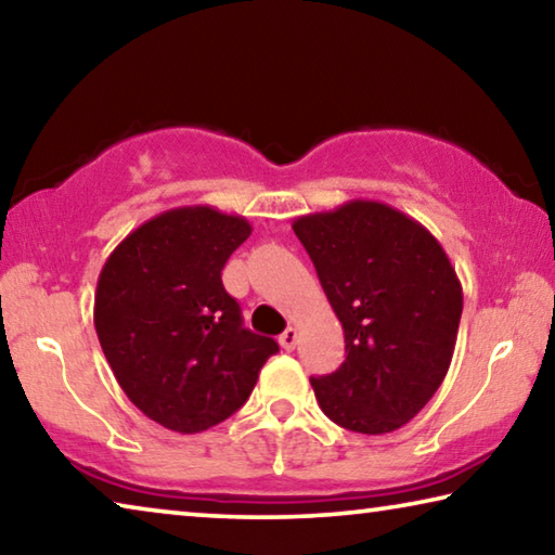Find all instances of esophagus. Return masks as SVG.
I'll use <instances>...</instances> for the list:
<instances>
[{
  "instance_id": "esophagus-1",
  "label": "esophagus",
  "mask_w": 555,
  "mask_h": 555,
  "mask_svg": "<svg viewBox=\"0 0 555 555\" xmlns=\"http://www.w3.org/2000/svg\"><path fill=\"white\" fill-rule=\"evenodd\" d=\"M297 326H287V330L280 334V347H283L285 351H293L295 344H297Z\"/></svg>"
}]
</instances>
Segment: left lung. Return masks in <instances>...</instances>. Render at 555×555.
I'll use <instances>...</instances> for the list:
<instances>
[{
	"label": "left lung",
	"instance_id": "1",
	"mask_svg": "<svg viewBox=\"0 0 555 555\" xmlns=\"http://www.w3.org/2000/svg\"><path fill=\"white\" fill-rule=\"evenodd\" d=\"M293 231L310 253L344 330L341 366L310 378L341 428H403L440 388L455 351L462 285L438 238L398 208L353 198L307 214Z\"/></svg>",
	"mask_w": 555,
	"mask_h": 555
}]
</instances>
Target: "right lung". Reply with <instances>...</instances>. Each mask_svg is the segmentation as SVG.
Segmentation results:
<instances>
[{
  "label": "right lung",
  "instance_id": "obj_1",
  "mask_svg": "<svg viewBox=\"0 0 555 555\" xmlns=\"http://www.w3.org/2000/svg\"><path fill=\"white\" fill-rule=\"evenodd\" d=\"M243 216L179 206L105 260L93 322L125 396L167 430L214 428L248 401L278 341L245 330L221 270L250 235Z\"/></svg>",
  "mask_w": 555,
  "mask_h": 555
}]
</instances>
